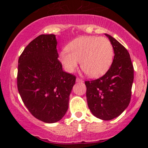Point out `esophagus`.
<instances>
[{
	"mask_svg": "<svg viewBox=\"0 0 148 148\" xmlns=\"http://www.w3.org/2000/svg\"><path fill=\"white\" fill-rule=\"evenodd\" d=\"M76 82H79V83H82L84 81H83V79H82L79 78V77H77L76 78Z\"/></svg>",
	"mask_w": 148,
	"mask_h": 148,
	"instance_id": "obj_1",
	"label": "esophagus"
}]
</instances>
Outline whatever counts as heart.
<instances>
[{"instance_id": "heart-1", "label": "heart", "mask_w": 148, "mask_h": 148, "mask_svg": "<svg viewBox=\"0 0 148 148\" xmlns=\"http://www.w3.org/2000/svg\"><path fill=\"white\" fill-rule=\"evenodd\" d=\"M114 57L113 46L108 38L83 36L77 38L62 50L58 60L68 73L75 71L80 62L83 71L92 77L104 75L110 68Z\"/></svg>"}]
</instances>
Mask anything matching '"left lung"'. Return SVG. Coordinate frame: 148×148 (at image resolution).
Returning <instances> with one entry per match:
<instances>
[{"mask_svg": "<svg viewBox=\"0 0 148 148\" xmlns=\"http://www.w3.org/2000/svg\"><path fill=\"white\" fill-rule=\"evenodd\" d=\"M105 35L114 49L112 63L102 77L85 84L91 112L97 118L109 121L119 116L130 103L134 69L126 48L111 36Z\"/></svg>", "mask_w": 148, "mask_h": 148, "instance_id": "obj_1", "label": "left lung"}]
</instances>
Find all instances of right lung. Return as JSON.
Returning <instances> with one entry per match:
<instances>
[{
	"instance_id": "obj_1",
	"label": "right lung",
	"mask_w": 148,
	"mask_h": 148,
	"mask_svg": "<svg viewBox=\"0 0 148 148\" xmlns=\"http://www.w3.org/2000/svg\"><path fill=\"white\" fill-rule=\"evenodd\" d=\"M56 36L42 34L25 48L18 60L17 89L29 112L47 123L60 121L68 109L76 77L62 70Z\"/></svg>"
}]
</instances>
